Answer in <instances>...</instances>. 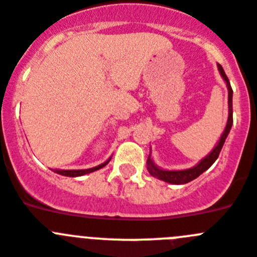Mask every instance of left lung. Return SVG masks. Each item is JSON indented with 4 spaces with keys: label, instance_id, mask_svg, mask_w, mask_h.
<instances>
[{
    "label": "left lung",
    "instance_id": "1",
    "mask_svg": "<svg viewBox=\"0 0 257 257\" xmlns=\"http://www.w3.org/2000/svg\"><path fill=\"white\" fill-rule=\"evenodd\" d=\"M218 70H219L220 75H222V77L224 79L228 88V121H227V126H225L224 131H223L222 136H220L219 141H218V144H216L215 148L211 150L210 154H208L204 159H201L196 166L192 167V168L183 169V171H166V169L159 168V167L155 166V163L152 159V155L149 154L147 161V168L153 177H157L158 180H162L164 181V182L172 183V185H183V183L191 182L192 180L199 177V176L201 175V173H204L206 169L210 168V167L213 166L214 162L218 159L220 150H222L223 145H224V141L225 139H227L228 134H229L230 127H232V123H233V107H232L233 90L232 88H230V82L229 80H228L227 75H225L222 66L218 65Z\"/></svg>",
    "mask_w": 257,
    "mask_h": 257
}]
</instances>
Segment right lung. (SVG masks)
I'll use <instances>...</instances> for the list:
<instances>
[{
	"label": "right lung",
	"mask_w": 257,
	"mask_h": 257,
	"mask_svg": "<svg viewBox=\"0 0 257 257\" xmlns=\"http://www.w3.org/2000/svg\"><path fill=\"white\" fill-rule=\"evenodd\" d=\"M109 161H110V158L108 159L107 162H104V163L94 167V168H89V169H55L53 172H56V173H58V175H61V176H66V177H79V176L88 175V173H91V172L98 171V169L103 168V167L107 166V164L109 163Z\"/></svg>",
	"instance_id": "obj_1"
}]
</instances>
